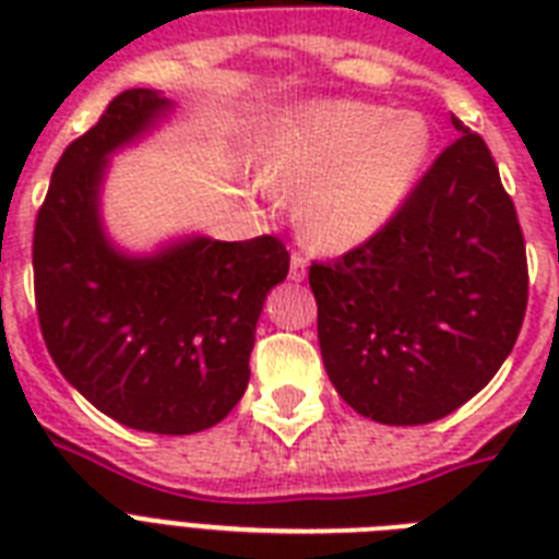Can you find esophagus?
<instances>
[{"instance_id": "34e87169", "label": "esophagus", "mask_w": 559, "mask_h": 559, "mask_svg": "<svg viewBox=\"0 0 559 559\" xmlns=\"http://www.w3.org/2000/svg\"><path fill=\"white\" fill-rule=\"evenodd\" d=\"M305 275H307V258L301 252H293V258H289V278L305 281Z\"/></svg>"}]
</instances>
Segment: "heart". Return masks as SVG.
Returning <instances> with one entry per match:
<instances>
[{
	"label": "heart",
	"mask_w": 559,
	"mask_h": 559,
	"mask_svg": "<svg viewBox=\"0 0 559 559\" xmlns=\"http://www.w3.org/2000/svg\"><path fill=\"white\" fill-rule=\"evenodd\" d=\"M429 124L417 112L331 100L275 127L261 153L263 186L298 193V226L313 243L348 249L373 237L415 188Z\"/></svg>",
	"instance_id": "1"
}]
</instances>
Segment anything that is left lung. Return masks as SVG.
<instances>
[{
  "instance_id": "1",
  "label": "left lung",
  "mask_w": 559,
  "mask_h": 559,
  "mask_svg": "<svg viewBox=\"0 0 559 559\" xmlns=\"http://www.w3.org/2000/svg\"><path fill=\"white\" fill-rule=\"evenodd\" d=\"M452 124L461 135L397 214L310 266L328 377L377 424H432L464 406L502 368L528 307L513 200L485 139Z\"/></svg>"
}]
</instances>
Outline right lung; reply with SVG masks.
I'll return each mask as SVG.
<instances>
[{
  "label": "right lung",
  "instance_id": "add662e5",
  "mask_svg": "<svg viewBox=\"0 0 559 559\" xmlns=\"http://www.w3.org/2000/svg\"><path fill=\"white\" fill-rule=\"evenodd\" d=\"M170 100L127 90L63 151L34 223V301L66 380L118 424L156 435L211 429L249 382L254 324L287 278L278 237H193L127 258L104 237L107 156L151 130Z\"/></svg>",
  "mask_w": 559,
  "mask_h": 559
}]
</instances>
